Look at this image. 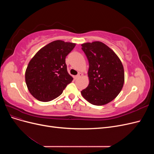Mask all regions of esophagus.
<instances>
[{
	"mask_svg": "<svg viewBox=\"0 0 154 154\" xmlns=\"http://www.w3.org/2000/svg\"><path fill=\"white\" fill-rule=\"evenodd\" d=\"M82 76V73H78V74H77V75L76 76H74V78L75 79H78V78H79L80 77H81Z\"/></svg>",
	"mask_w": 154,
	"mask_h": 154,
	"instance_id": "obj_1",
	"label": "esophagus"
}]
</instances>
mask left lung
<instances>
[{
	"mask_svg": "<svg viewBox=\"0 0 154 154\" xmlns=\"http://www.w3.org/2000/svg\"><path fill=\"white\" fill-rule=\"evenodd\" d=\"M89 63V84L81 91L84 98L94 105H103L116 97L125 81L123 64L116 54L101 42L82 44Z\"/></svg>",
	"mask_w": 154,
	"mask_h": 154,
	"instance_id": "obj_1",
	"label": "left lung"
}]
</instances>
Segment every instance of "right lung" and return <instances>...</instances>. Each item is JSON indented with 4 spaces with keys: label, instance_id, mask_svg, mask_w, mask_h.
Segmentation results:
<instances>
[{
    "label": "right lung",
    "instance_id": "right-lung-1",
    "mask_svg": "<svg viewBox=\"0 0 154 154\" xmlns=\"http://www.w3.org/2000/svg\"><path fill=\"white\" fill-rule=\"evenodd\" d=\"M76 44L56 40L40 49L27 66L25 78L31 95L49 101L62 94L73 78L67 70L66 58Z\"/></svg>",
    "mask_w": 154,
    "mask_h": 154
}]
</instances>
